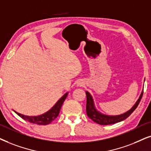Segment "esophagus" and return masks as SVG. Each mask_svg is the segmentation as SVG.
I'll use <instances>...</instances> for the list:
<instances>
[{
	"instance_id": "1",
	"label": "esophagus",
	"mask_w": 151,
	"mask_h": 151,
	"mask_svg": "<svg viewBox=\"0 0 151 151\" xmlns=\"http://www.w3.org/2000/svg\"><path fill=\"white\" fill-rule=\"evenodd\" d=\"M77 85V86H81L83 85V82H81V81H78Z\"/></svg>"
}]
</instances>
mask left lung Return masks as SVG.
<instances>
[{
    "mask_svg": "<svg viewBox=\"0 0 151 151\" xmlns=\"http://www.w3.org/2000/svg\"><path fill=\"white\" fill-rule=\"evenodd\" d=\"M145 81V79H144ZM143 92L142 91L139 98L135 104L133 105L130 109L127 111L125 113L120 114V115L116 116H111V115H106V114L101 113L100 111L97 109L96 106L95 105L94 100H93V96L91 95L88 91H86V94L87 97V102H86V113L88 117L91 118L92 121L95 122L96 123L100 124V125H111V124H114L118 122H121L123 120L126 119L130 114L132 113L136 109V108L138 106L139 102H140L141 99L142 98Z\"/></svg>",
    "mask_w": 151,
    "mask_h": 151,
    "instance_id": "8db88e82",
    "label": "left lung"
}]
</instances>
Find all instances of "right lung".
Segmentation results:
<instances>
[{"mask_svg":"<svg viewBox=\"0 0 151 151\" xmlns=\"http://www.w3.org/2000/svg\"><path fill=\"white\" fill-rule=\"evenodd\" d=\"M68 95V92L63 95L59 100L57 101L56 104L53 105L49 111H47V112L44 113L41 115L39 116H26L24 114H22L16 111L13 110L19 116H20L21 118L25 120V121H27L30 123L37 124V125H48V124L51 123L55 118H57V116H58L59 112H60V108H61L62 104H63L67 96Z\"/></svg>","mask_w":151,"mask_h":151,"instance_id":"1","label":"right lung"}]
</instances>
